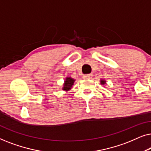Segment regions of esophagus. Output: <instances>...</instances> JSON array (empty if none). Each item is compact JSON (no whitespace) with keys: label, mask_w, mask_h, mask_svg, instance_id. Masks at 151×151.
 Masks as SVG:
<instances>
[{"label":"esophagus","mask_w":151,"mask_h":151,"mask_svg":"<svg viewBox=\"0 0 151 151\" xmlns=\"http://www.w3.org/2000/svg\"><path fill=\"white\" fill-rule=\"evenodd\" d=\"M93 75L91 73H89V74H86V75H84L83 76V78L84 79H90L91 78H92Z\"/></svg>","instance_id":"34e87169"}]
</instances>
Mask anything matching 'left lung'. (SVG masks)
I'll return each mask as SVG.
<instances>
[{
	"instance_id": "obj_1",
	"label": "left lung",
	"mask_w": 151,
	"mask_h": 151,
	"mask_svg": "<svg viewBox=\"0 0 151 151\" xmlns=\"http://www.w3.org/2000/svg\"><path fill=\"white\" fill-rule=\"evenodd\" d=\"M105 83H106V82H105L104 80H101V84H104Z\"/></svg>"
}]
</instances>
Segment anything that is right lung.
I'll return each mask as SVG.
<instances>
[{
  "label": "right lung",
  "instance_id": "obj_1",
  "mask_svg": "<svg viewBox=\"0 0 151 151\" xmlns=\"http://www.w3.org/2000/svg\"><path fill=\"white\" fill-rule=\"evenodd\" d=\"M74 81H75V80L72 79L71 78L67 77L66 78V80L65 82V84H64V87L63 88V89L64 91H69L71 89V86L73 85Z\"/></svg>",
  "mask_w": 151,
  "mask_h": 151
}]
</instances>
